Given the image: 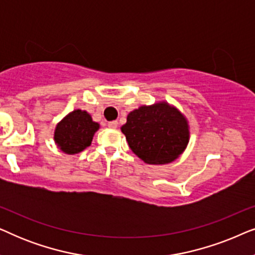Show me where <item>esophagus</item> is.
Returning <instances> with one entry per match:
<instances>
[{"instance_id": "34e87169", "label": "esophagus", "mask_w": 255, "mask_h": 255, "mask_svg": "<svg viewBox=\"0 0 255 255\" xmlns=\"http://www.w3.org/2000/svg\"><path fill=\"white\" fill-rule=\"evenodd\" d=\"M108 127H109L110 128H116L118 127V122L117 121L109 122V123H108Z\"/></svg>"}]
</instances>
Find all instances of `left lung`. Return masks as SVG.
I'll return each instance as SVG.
<instances>
[{
  "label": "left lung",
  "mask_w": 255,
  "mask_h": 255,
  "mask_svg": "<svg viewBox=\"0 0 255 255\" xmlns=\"http://www.w3.org/2000/svg\"><path fill=\"white\" fill-rule=\"evenodd\" d=\"M121 130L132 152L148 165L174 161L189 142L188 121L167 102L131 111Z\"/></svg>",
  "instance_id": "1"
}]
</instances>
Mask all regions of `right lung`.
<instances>
[{
  "label": "right lung",
  "mask_w": 255,
  "mask_h": 255,
  "mask_svg": "<svg viewBox=\"0 0 255 255\" xmlns=\"http://www.w3.org/2000/svg\"><path fill=\"white\" fill-rule=\"evenodd\" d=\"M99 128L100 124L87 111L76 109L57 124L54 141L66 154H76L90 146Z\"/></svg>",
  "instance_id": "1"
}]
</instances>
